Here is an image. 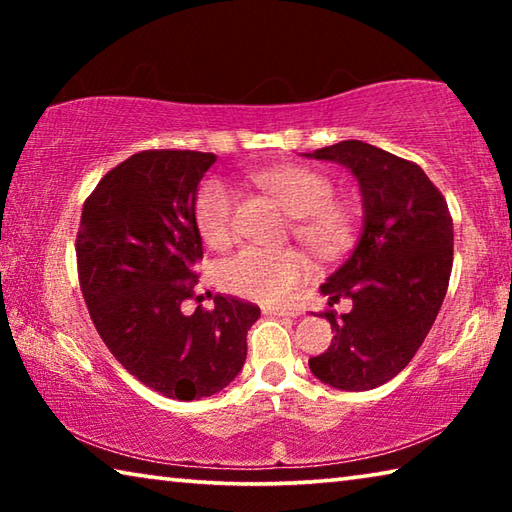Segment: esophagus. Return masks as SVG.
I'll return each mask as SVG.
<instances>
[{"mask_svg":"<svg viewBox=\"0 0 512 512\" xmlns=\"http://www.w3.org/2000/svg\"><path fill=\"white\" fill-rule=\"evenodd\" d=\"M264 316H271V318H296L298 311H289V309H275V307H264L262 309Z\"/></svg>","mask_w":512,"mask_h":512,"instance_id":"34e87169","label":"esophagus"}]
</instances>
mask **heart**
Wrapping results in <instances>:
<instances>
[{
	"label": "heart",
	"mask_w": 512,
	"mask_h": 512,
	"mask_svg": "<svg viewBox=\"0 0 512 512\" xmlns=\"http://www.w3.org/2000/svg\"><path fill=\"white\" fill-rule=\"evenodd\" d=\"M255 183L275 196L291 216L296 235L318 253H336L348 239L350 219L339 205L329 203L332 183L318 171L280 164L255 173ZM237 194L221 178L205 180L194 201L198 232L214 248L235 239ZM311 273L309 259L298 250L246 246L219 264V280L228 291L264 305H284L296 298Z\"/></svg>",
	"instance_id": "1"
}]
</instances>
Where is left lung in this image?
I'll return each mask as SVG.
<instances>
[{"instance_id": "8db88e82", "label": "left lung", "mask_w": 512, "mask_h": 512, "mask_svg": "<svg viewBox=\"0 0 512 512\" xmlns=\"http://www.w3.org/2000/svg\"><path fill=\"white\" fill-rule=\"evenodd\" d=\"M302 155L348 169L363 210L357 246L320 284L352 309L341 318L327 311L332 343L309 368L339 391H370L409 366L438 316L454 259L452 216L418 164L377 146L345 140Z\"/></svg>"}]
</instances>
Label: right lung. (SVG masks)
Wrapping results in <instances>:
<instances>
[{"label":"right lung","mask_w":512,"mask_h":512,"mask_svg":"<svg viewBox=\"0 0 512 512\" xmlns=\"http://www.w3.org/2000/svg\"><path fill=\"white\" fill-rule=\"evenodd\" d=\"M214 153L142 151L101 178L83 205L76 259L85 305L103 343L144 386L171 400L223 391L246 361L259 307L214 296L196 307L203 257L194 201Z\"/></svg>","instance_id":"1"}]
</instances>
